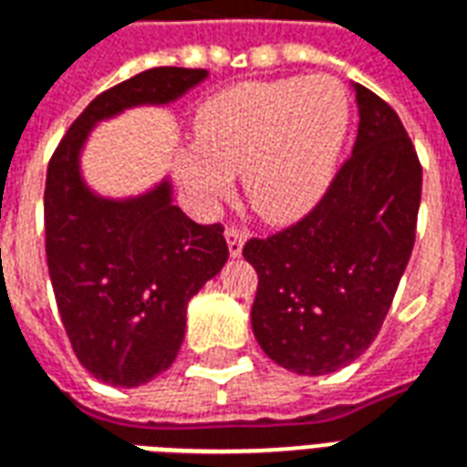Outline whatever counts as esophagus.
Masks as SVG:
<instances>
[{"label": "esophagus", "mask_w": 467, "mask_h": 467, "mask_svg": "<svg viewBox=\"0 0 467 467\" xmlns=\"http://www.w3.org/2000/svg\"><path fill=\"white\" fill-rule=\"evenodd\" d=\"M224 237H227L230 254H233V257H240V254H243L244 240H247V230L240 227V224H230V227H227V233H224Z\"/></svg>", "instance_id": "34e87169"}]
</instances>
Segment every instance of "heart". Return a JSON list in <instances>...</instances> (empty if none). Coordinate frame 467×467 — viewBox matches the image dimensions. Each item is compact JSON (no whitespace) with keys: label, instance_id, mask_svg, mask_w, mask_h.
<instances>
[{"label":"heart","instance_id":"b5f03b06","mask_svg":"<svg viewBox=\"0 0 467 467\" xmlns=\"http://www.w3.org/2000/svg\"><path fill=\"white\" fill-rule=\"evenodd\" d=\"M348 130V95L333 77L243 82L213 95L194 115L197 147L177 154V174L204 202L244 192L267 220L307 213L333 180Z\"/></svg>","mask_w":467,"mask_h":467}]
</instances>
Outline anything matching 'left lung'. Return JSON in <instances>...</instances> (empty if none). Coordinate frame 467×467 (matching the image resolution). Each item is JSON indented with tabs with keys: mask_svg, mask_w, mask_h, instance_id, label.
<instances>
[{
	"mask_svg": "<svg viewBox=\"0 0 467 467\" xmlns=\"http://www.w3.org/2000/svg\"><path fill=\"white\" fill-rule=\"evenodd\" d=\"M352 154L303 220L243 247L257 273L253 330L267 358L327 375L370 348L410 260L422 167L400 117L355 85Z\"/></svg>",
	"mask_w": 467,
	"mask_h": 467,
	"instance_id": "8db88e82",
	"label": "left lung"
}]
</instances>
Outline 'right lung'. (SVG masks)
I'll use <instances>...</instances> for the list:
<instances>
[{
	"instance_id": "right-lung-1",
	"label": "right lung",
	"mask_w": 467,
	"mask_h": 467,
	"mask_svg": "<svg viewBox=\"0 0 467 467\" xmlns=\"http://www.w3.org/2000/svg\"><path fill=\"white\" fill-rule=\"evenodd\" d=\"M204 77V69L154 67L109 87L72 122L47 167L45 247L57 307L77 360L107 385L137 388L172 365L187 303L230 250L223 224L190 220L167 182L130 202L95 197L77 154L97 119L172 102Z\"/></svg>"
}]
</instances>
